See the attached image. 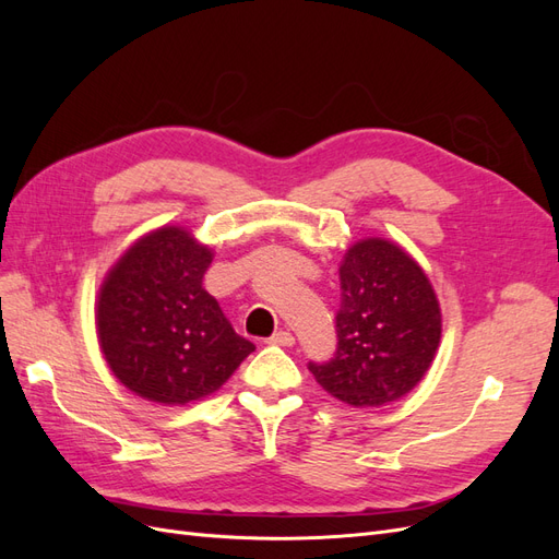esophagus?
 I'll return each mask as SVG.
<instances>
[{
    "label": "esophagus",
    "instance_id": "obj_1",
    "mask_svg": "<svg viewBox=\"0 0 559 559\" xmlns=\"http://www.w3.org/2000/svg\"><path fill=\"white\" fill-rule=\"evenodd\" d=\"M294 333H289V331H275L273 335L267 337V343H273V345H282V347H292L294 345Z\"/></svg>",
    "mask_w": 559,
    "mask_h": 559
}]
</instances>
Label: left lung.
<instances>
[{
    "mask_svg": "<svg viewBox=\"0 0 559 559\" xmlns=\"http://www.w3.org/2000/svg\"><path fill=\"white\" fill-rule=\"evenodd\" d=\"M335 337L333 357L308 368L349 405L396 401L425 378L441 343V310L427 275L401 247L364 240L345 253Z\"/></svg>",
    "mask_w": 559,
    "mask_h": 559,
    "instance_id": "obj_1",
    "label": "left lung"
}]
</instances>
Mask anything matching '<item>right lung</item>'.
<instances>
[{
    "instance_id": "right-lung-1",
    "label": "right lung",
    "mask_w": 559,
    "mask_h": 559,
    "mask_svg": "<svg viewBox=\"0 0 559 559\" xmlns=\"http://www.w3.org/2000/svg\"><path fill=\"white\" fill-rule=\"evenodd\" d=\"M212 251L181 228L146 235L107 275L97 335L114 376L142 399L183 405L216 392L257 349L202 286Z\"/></svg>"
}]
</instances>
